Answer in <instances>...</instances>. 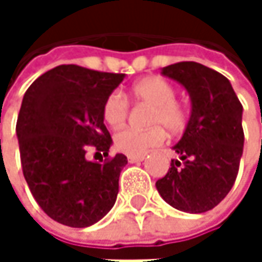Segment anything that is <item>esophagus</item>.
<instances>
[{
  "label": "esophagus",
  "mask_w": 262,
  "mask_h": 262,
  "mask_svg": "<svg viewBox=\"0 0 262 262\" xmlns=\"http://www.w3.org/2000/svg\"><path fill=\"white\" fill-rule=\"evenodd\" d=\"M144 158H145V155H129L127 156L129 162H141Z\"/></svg>",
  "instance_id": "obj_1"
}]
</instances>
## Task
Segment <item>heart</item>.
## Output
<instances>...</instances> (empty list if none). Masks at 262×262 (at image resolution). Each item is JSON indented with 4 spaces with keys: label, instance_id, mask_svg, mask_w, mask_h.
<instances>
[{
    "label": "heart",
    "instance_id": "heart-1",
    "mask_svg": "<svg viewBox=\"0 0 262 262\" xmlns=\"http://www.w3.org/2000/svg\"><path fill=\"white\" fill-rule=\"evenodd\" d=\"M130 97L135 103L150 106L147 114L145 130L124 129L115 133L114 147L126 155H144L148 148L161 145L167 135L165 130L178 135L186 127L188 109L176 100L174 86L161 77H147L136 81L130 88ZM101 117L112 129L124 126L129 117V101L124 94L111 92L101 106Z\"/></svg>",
    "mask_w": 262,
    "mask_h": 262
}]
</instances>
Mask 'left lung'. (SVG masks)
I'll use <instances>...</instances> for the list:
<instances>
[{
    "label": "left lung",
    "mask_w": 262,
    "mask_h": 262,
    "mask_svg": "<svg viewBox=\"0 0 262 262\" xmlns=\"http://www.w3.org/2000/svg\"><path fill=\"white\" fill-rule=\"evenodd\" d=\"M162 74L186 88L192 111L182 139L173 147L168 173L156 182L173 208L200 214L217 206L234 186L243 155V106L229 80L197 62H179Z\"/></svg>",
    "instance_id": "1"
}]
</instances>
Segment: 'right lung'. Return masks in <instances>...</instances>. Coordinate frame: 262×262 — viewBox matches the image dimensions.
I'll use <instances>...</instances> for the list:
<instances>
[{"instance_id": "right-lung-1", "label": "right lung", "mask_w": 262, "mask_h": 262, "mask_svg": "<svg viewBox=\"0 0 262 262\" xmlns=\"http://www.w3.org/2000/svg\"><path fill=\"white\" fill-rule=\"evenodd\" d=\"M124 74L59 65L27 89L16 135L27 185L40 209L65 226L86 228L114 206L127 158L109 156L104 98ZM88 149L105 159L89 161Z\"/></svg>"}]
</instances>
